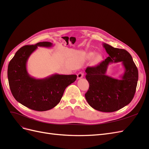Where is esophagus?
I'll list each match as a JSON object with an SVG mask.
<instances>
[{"instance_id": "34e87169", "label": "esophagus", "mask_w": 149, "mask_h": 149, "mask_svg": "<svg viewBox=\"0 0 149 149\" xmlns=\"http://www.w3.org/2000/svg\"><path fill=\"white\" fill-rule=\"evenodd\" d=\"M83 76H84V73H83V72H79V73H78V74H77V77H78V79H81V78H82L83 77Z\"/></svg>"}]
</instances>
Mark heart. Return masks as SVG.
<instances>
[{
  "mask_svg": "<svg viewBox=\"0 0 149 149\" xmlns=\"http://www.w3.org/2000/svg\"><path fill=\"white\" fill-rule=\"evenodd\" d=\"M93 55H94V53H90L89 54V58H91V57L93 56Z\"/></svg>",
  "mask_w": 149,
  "mask_h": 149,
  "instance_id": "obj_1",
  "label": "heart"
}]
</instances>
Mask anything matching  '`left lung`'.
Segmentation results:
<instances>
[{
    "label": "left lung",
    "instance_id": "8db88e82",
    "mask_svg": "<svg viewBox=\"0 0 149 149\" xmlns=\"http://www.w3.org/2000/svg\"><path fill=\"white\" fill-rule=\"evenodd\" d=\"M103 47L109 56L97 66L86 69V78L89 88L85 97L94 109L111 112L120 109L131 102L136 93L139 73L132 56L127 51L107 43H103ZM119 62L122 63L125 68L121 79L106 75L108 65Z\"/></svg>",
    "mask_w": 149,
    "mask_h": 149
}]
</instances>
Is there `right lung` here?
Instances as JSON below:
<instances>
[{
  "mask_svg": "<svg viewBox=\"0 0 149 149\" xmlns=\"http://www.w3.org/2000/svg\"><path fill=\"white\" fill-rule=\"evenodd\" d=\"M51 42H39L34 45H25L18 50L8 66L7 76L11 93L22 105L32 110L45 111L52 109L60 102L66 88L74 83L76 74H55L43 79L30 76L26 63L37 47H51Z\"/></svg>",
  "mask_w": 149,
  "mask_h": 149,
  "instance_id": "right-lung-1",
  "label": "right lung"
}]
</instances>
